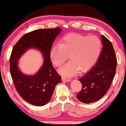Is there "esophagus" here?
Here are the masks:
<instances>
[{"label":"esophagus","mask_w":126,"mask_h":126,"mask_svg":"<svg viewBox=\"0 0 126 126\" xmlns=\"http://www.w3.org/2000/svg\"><path fill=\"white\" fill-rule=\"evenodd\" d=\"M62 80H63V81H66V82H69L71 81L70 79L66 78V77H62Z\"/></svg>","instance_id":"1"}]
</instances>
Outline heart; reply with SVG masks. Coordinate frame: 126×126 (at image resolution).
Segmentation results:
<instances>
[{
    "instance_id": "b5f03b06",
    "label": "heart",
    "mask_w": 126,
    "mask_h": 126,
    "mask_svg": "<svg viewBox=\"0 0 126 126\" xmlns=\"http://www.w3.org/2000/svg\"><path fill=\"white\" fill-rule=\"evenodd\" d=\"M101 42L96 35L72 33L65 35L60 45L51 48L50 56L54 65L60 67L68 59L70 61L59 70L65 76H73L80 70L85 72L94 66L100 54Z\"/></svg>"
}]
</instances>
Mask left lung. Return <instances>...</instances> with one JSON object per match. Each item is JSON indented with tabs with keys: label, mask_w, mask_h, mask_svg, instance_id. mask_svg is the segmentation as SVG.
I'll return each mask as SVG.
<instances>
[{
	"label": "left lung",
	"mask_w": 126,
	"mask_h": 126,
	"mask_svg": "<svg viewBox=\"0 0 126 126\" xmlns=\"http://www.w3.org/2000/svg\"><path fill=\"white\" fill-rule=\"evenodd\" d=\"M103 48L94 66L79 80L82 89L77 94L79 101L84 103L96 102L102 98L109 89L116 69V56L112 44L101 35Z\"/></svg>",
	"instance_id": "left-lung-1"
}]
</instances>
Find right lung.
I'll use <instances>...</instances> for the list:
<instances>
[{
  "mask_svg": "<svg viewBox=\"0 0 126 126\" xmlns=\"http://www.w3.org/2000/svg\"><path fill=\"white\" fill-rule=\"evenodd\" d=\"M61 32L60 27L34 30L22 36L14 46L10 58V73L19 94L31 104L42 106L47 104L56 85L62 81L61 76L53 68L50 59L53 42ZM30 48L40 50L44 56V62L37 74L27 76L18 69L17 61Z\"/></svg>",
  "mask_w": 126,
  "mask_h": 126,
  "instance_id": "1",
  "label": "right lung"
}]
</instances>
